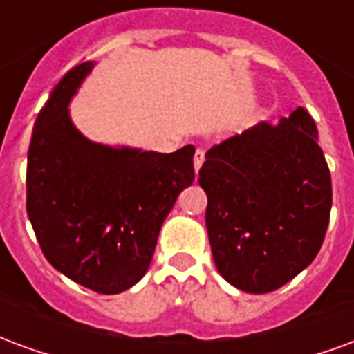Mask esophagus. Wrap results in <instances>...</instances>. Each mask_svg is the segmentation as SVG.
Listing matches in <instances>:
<instances>
[{
	"label": "esophagus",
	"instance_id": "34e87169",
	"mask_svg": "<svg viewBox=\"0 0 354 354\" xmlns=\"http://www.w3.org/2000/svg\"><path fill=\"white\" fill-rule=\"evenodd\" d=\"M203 162H205V151L203 149H197L195 155H193V165H195V172H199V169L203 167Z\"/></svg>",
	"mask_w": 354,
	"mask_h": 354
}]
</instances>
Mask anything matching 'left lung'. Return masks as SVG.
<instances>
[{
	"mask_svg": "<svg viewBox=\"0 0 354 354\" xmlns=\"http://www.w3.org/2000/svg\"><path fill=\"white\" fill-rule=\"evenodd\" d=\"M205 157L199 185L218 271L248 294L281 288L315 260L330 220L332 180L313 117L296 108Z\"/></svg>",
	"mask_w": 354,
	"mask_h": 354,
	"instance_id": "obj_1",
	"label": "left lung"
}]
</instances>
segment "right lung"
<instances>
[{"label":"right lung","instance_id":"add662e5","mask_svg":"<svg viewBox=\"0 0 354 354\" xmlns=\"http://www.w3.org/2000/svg\"><path fill=\"white\" fill-rule=\"evenodd\" d=\"M93 68L66 73L35 117L26 210L50 266L98 294H119L146 274L165 218L195 178V147L157 153L83 136L70 102Z\"/></svg>","mask_w":354,"mask_h":354}]
</instances>
